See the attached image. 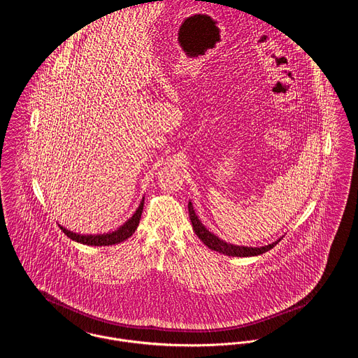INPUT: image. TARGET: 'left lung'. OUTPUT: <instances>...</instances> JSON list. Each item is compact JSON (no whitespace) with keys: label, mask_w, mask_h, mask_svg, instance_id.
Masks as SVG:
<instances>
[{"label":"left lung","mask_w":358,"mask_h":358,"mask_svg":"<svg viewBox=\"0 0 358 358\" xmlns=\"http://www.w3.org/2000/svg\"><path fill=\"white\" fill-rule=\"evenodd\" d=\"M188 210H189V218L192 222L193 230L196 233V236L203 241L204 245L213 249V250H217L220 253L223 255H227V256H233V257H249V256H257V255H262L270 249L275 247L276 244L280 241L276 240L275 243L273 244H268V245H264V247H240V245H233V244H229L223 240H220L218 236H215L214 233H211L210 230L206 229V226L201 223V220H199L197 215L194 214V210H193L192 203L189 201L188 203Z\"/></svg>","instance_id":"8db88e82"}]
</instances>
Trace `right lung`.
<instances>
[{"label":"right lung","mask_w":358,"mask_h":358,"mask_svg":"<svg viewBox=\"0 0 358 358\" xmlns=\"http://www.w3.org/2000/svg\"><path fill=\"white\" fill-rule=\"evenodd\" d=\"M143 206H144V197L143 200L140 201V206L136 210V213L127 220L122 226H120L117 230L111 231V233H103V234H90V236H85V234H78V233H73L65 227H62L59 224V229L73 241L76 243H80L84 245H92V247H106V245H114V244H118V243H122L125 241L127 238H129L135 230L138 229V222L141 218V213H143Z\"/></svg>","instance_id":"1"}]
</instances>
